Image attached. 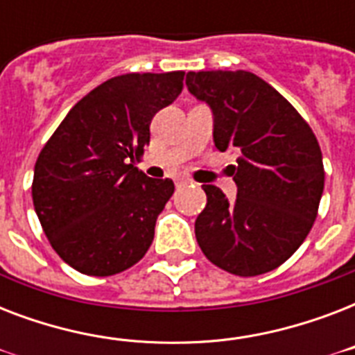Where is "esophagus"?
<instances>
[{
  "instance_id": "1",
  "label": "esophagus",
  "mask_w": 355,
  "mask_h": 355,
  "mask_svg": "<svg viewBox=\"0 0 355 355\" xmlns=\"http://www.w3.org/2000/svg\"><path fill=\"white\" fill-rule=\"evenodd\" d=\"M175 182H177V186H188V184H191L193 180H191V178H188V177H180V178H177Z\"/></svg>"
}]
</instances>
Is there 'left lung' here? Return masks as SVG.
Returning a JSON list of instances; mask_svg holds the SVG:
<instances>
[{
	"instance_id": "obj_1",
	"label": "left lung",
	"mask_w": 355,
	"mask_h": 355,
	"mask_svg": "<svg viewBox=\"0 0 355 355\" xmlns=\"http://www.w3.org/2000/svg\"><path fill=\"white\" fill-rule=\"evenodd\" d=\"M186 85L214 110L217 149L237 155L234 202L202 186L208 202L195 221L197 243L227 272H269L297 252L319 214V141L297 108L250 71H189Z\"/></svg>"
}]
</instances>
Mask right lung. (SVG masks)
Returning <instances> with one entry per match:
<instances>
[{
  "mask_svg": "<svg viewBox=\"0 0 355 355\" xmlns=\"http://www.w3.org/2000/svg\"><path fill=\"white\" fill-rule=\"evenodd\" d=\"M184 75L108 79L69 110L40 150L36 216L53 250L83 275H118L149 250L175 184L149 178L132 162L149 145L150 119L182 92Z\"/></svg>",
  "mask_w": 355,
  "mask_h": 355,
  "instance_id": "add662e5",
  "label": "right lung"
}]
</instances>
